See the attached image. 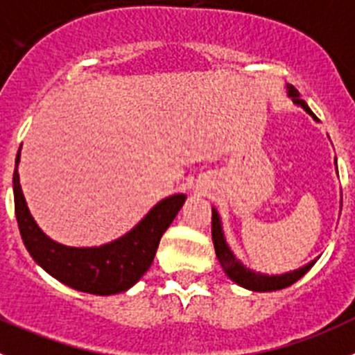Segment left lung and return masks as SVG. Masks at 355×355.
Returning a JSON list of instances; mask_svg holds the SVG:
<instances>
[{"label":"left lung","mask_w":355,"mask_h":355,"mask_svg":"<svg viewBox=\"0 0 355 355\" xmlns=\"http://www.w3.org/2000/svg\"><path fill=\"white\" fill-rule=\"evenodd\" d=\"M286 94L288 97L292 98V102L295 106H301L309 116H313V120H317V116L313 114V111L309 110L308 104L299 97V92L293 88V86L286 85ZM336 164V161H334ZM338 171V168H336ZM212 241H214V249H216V257L221 263L223 270H225L226 276L230 277L232 281H235L239 286L248 290H253V292H274V290H283L286 286L293 285L295 281L301 279L309 269H311L315 261L311 260L309 263L302 265L299 269L290 270V272L285 274H261L257 272V270H251L249 267H245L241 260H239L233 251L230 249L228 242L225 239V232H223V223H221V216L217 212L216 207H212Z\"/></svg>","instance_id":"8db88e82"}]
</instances>
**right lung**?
Wrapping results in <instances>:
<instances>
[{
  "label": "right lung",
  "mask_w": 355,
  "mask_h": 355,
  "mask_svg": "<svg viewBox=\"0 0 355 355\" xmlns=\"http://www.w3.org/2000/svg\"><path fill=\"white\" fill-rule=\"evenodd\" d=\"M21 146L15 157L14 201L19 232L28 253L54 279L79 292L113 295L127 292L154 261L162 233L173 223L185 201L178 193L155 203L125 235L94 248H72L47 237L31 216L19 182Z\"/></svg>",
  "instance_id": "add662e5"
}]
</instances>
